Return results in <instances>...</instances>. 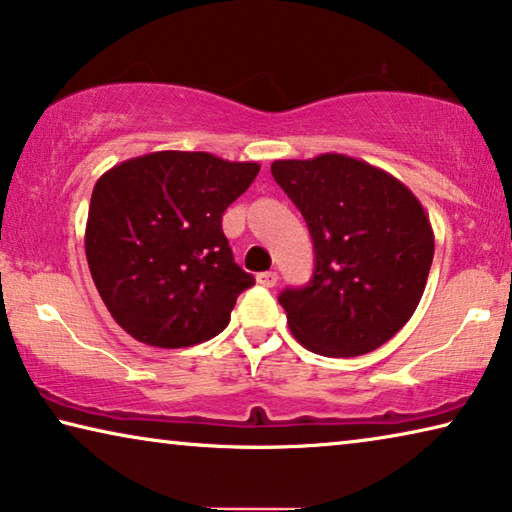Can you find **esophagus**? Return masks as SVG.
<instances>
[{"label": "esophagus", "instance_id": "obj_1", "mask_svg": "<svg viewBox=\"0 0 512 512\" xmlns=\"http://www.w3.org/2000/svg\"><path fill=\"white\" fill-rule=\"evenodd\" d=\"M256 279H258V283H261L263 288H274V286H277V281H279L277 272H261Z\"/></svg>", "mask_w": 512, "mask_h": 512}]
</instances>
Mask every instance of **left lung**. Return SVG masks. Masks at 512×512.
Returning <instances> with one entry per match:
<instances>
[{
	"label": "left lung",
	"mask_w": 512,
	"mask_h": 512,
	"mask_svg": "<svg viewBox=\"0 0 512 512\" xmlns=\"http://www.w3.org/2000/svg\"><path fill=\"white\" fill-rule=\"evenodd\" d=\"M272 176L309 226L316 270L279 304L322 357H359L405 327L426 290L435 235L419 199L387 171L322 153L277 160Z\"/></svg>",
	"instance_id": "1"
}]
</instances>
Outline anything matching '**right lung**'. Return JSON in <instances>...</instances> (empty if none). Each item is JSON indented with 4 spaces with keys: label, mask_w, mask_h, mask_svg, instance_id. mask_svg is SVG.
<instances>
[{
    "label": "right lung",
    "mask_w": 512,
    "mask_h": 512,
    "mask_svg": "<svg viewBox=\"0 0 512 512\" xmlns=\"http://www.w3.org/2000/svg\"><path fill=\"white\" fill-rule=\"evenodd\" d=\"M256 162L157 151L98 178L84 249L112 318L155 348H187L229 325L254 277L233 261L222 215L258 176Z\"/></svg>",
    "instance_id": "add662e5"
}]
</instances>
